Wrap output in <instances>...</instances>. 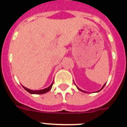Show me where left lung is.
<instances>
[{
    "instance_id": "left-lung-1",
    "label": "left lung",
    "mask_w": 127,
    "mask_h": 127,
    "mask_svg": "<svg viewBox=\"0 0 127 127\" xmlns=\"http://www.w3.org/2000/svg\"><path fill=\"white\" fill-rule=\"evenodd\" d=\"M105 84H104V86H103L102 87V88H101V89H100V90H98V91H97V92H99V91H100V90H101L102 89H103V88H104V86H105ZM76 87H77V89H78V90H79L81 91V92H84V93H88V92H85V91H83V90H81L80 88H78V87H77V86H76Z\"/></svg>"
}]
</instances>
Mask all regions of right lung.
Segmentation results:
<instances>
[{
  "label": "right lung",
  "instance_id": "1",
  "mask_svg": "<svg viewBox=\"0 0 127 127\" xmlns=\"http://www.w3.org/2000/svg\"><path fill=\"white\" fill-rule=\"evenodd\" d=\"M53 84V82H52V83L51 84V85H50V86H48V88H44V89H42V90H30L29 89V88H27L26 87H25V86H23V88H24L26 91H27L28 92L30 93V94H44L48 92L49 91L51 90V88H52Z\"/></svg>",
  "mask_w": 127,
  "mask_h": 127
}]
</instances>
